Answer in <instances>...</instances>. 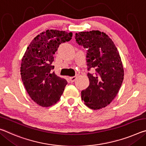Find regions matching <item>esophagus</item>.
I'll return each instance as SVG.
<instances>
[{"label": "esophagus", "instance_id": "1", "mask_svg": "<svg viewBox=\"0 0 146 146\" xmlns=\"http://www.w3.org/2000/svg\"><path fill=\"white\" fill-rule=\"evenodd\" d=\"M77 77H76V76H75V77H71L69 78V80H70L71 82H73L75 81L76 79H77Z\"/></svg>", "mask_w": 146, "mask_h": 146}]
</instances>
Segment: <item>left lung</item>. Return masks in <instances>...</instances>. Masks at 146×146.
I'll use <instances>...</instances> for the list:
<instances>
[{"label": "left lung", "mask_w": 146, "mask_h": 146, "mask_svg": "<svg viewBox=\"0 0 146 146\" xmlns=\"http://www.w3.org/2000/svg\"><path fill=\"white\" fill-rule=\"evenodd\" d=\"M75 39L87 50L88 70H96L95 74L88 73L90 85L81 92V98L91 109L105 107L116 96L123 82L121 57L112 40L103 32H80L75 34Z\"/></svg>", "instance_id": "obj_1"}]
</instances>
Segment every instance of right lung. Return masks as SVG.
Returning a JSON list of instances; mask_svg holds the SVG:
<instances>
[{
	"label": "right lung",
	"mask_w": 146,
	"mask_h": 146,
	"mask_svg": "<svg viewBox=\"0 0 146 146\" xmlns=\"http://www.w3.org/2000/svg\"><path fill=\"white\" fill-rule=\"evenodd\" d=\"M72 32L47 30L34 38L27 47L21 64V75L29 96L40 106L56 103L68 82L55 74L54 54L59 45L71 40Z\"/></svg>",
	"instance_id": "add662e5"
}]
</instances>
